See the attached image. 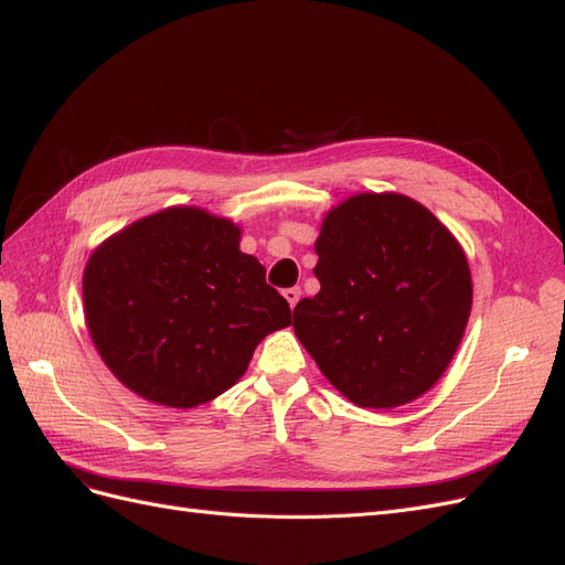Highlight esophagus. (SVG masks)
Masks as SVG:
<instances>
[{"label": "esophagus", "instance_id": "esophagus-1", "mask_svg": "<svg viewBox=\"0 0 565 565\" xmlns=\"http://www.w3.org/2000/svg\"><path fill=\"white\" fill-rule=\"evenodd\" d=\"M300 296H302V291H300L298 286H294V288H286V291H284V298L288 300V305H291V308H296L298 300H300Z\"/></svg>", "mask_w": 565, "mask_h": 565}]
</instances>
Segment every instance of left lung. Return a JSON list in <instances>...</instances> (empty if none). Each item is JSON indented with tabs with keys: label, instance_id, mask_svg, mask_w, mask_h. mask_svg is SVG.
<instances>
[{
	"label": "left lung",
	"instance_id": "8db88e82",
	"mask_svg": "<svg viewBox=\"0 0 565 565\" xmlns=\"http://www.w3.org/2000/svg\"><path fill=\"white\" fill-rule=\"evenodd\" d=\"M321 288L294 310L300 343L358 407L393 409L452 362L473 284L459 241L402 193H358L321 222Z\"/></svg>",
	"mask_w": 565,
	"mask_h": 565
}]
</instances>
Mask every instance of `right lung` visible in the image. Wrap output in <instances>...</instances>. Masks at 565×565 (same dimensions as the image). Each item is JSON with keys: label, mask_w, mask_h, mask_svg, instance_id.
Wrapping results in <instances>:
<instances>
[{"label": "right lung", "mask_w": 565, "mask_h": 565, "mask_svg": "<svg viewBox=\"0 0 565 565\" xmlns=\"http://www.w3.org/2000/svg\"><path fill=\"white\" fill-rule=\"evenodd\" d=\"M241 230L174 205L113 234L83 277L92 341L116 379L174 409L215 399L246 374L257 343L291 324L288 302Z\"/></svg>", "instance_id": "right-lung-1"}]
</instances>
